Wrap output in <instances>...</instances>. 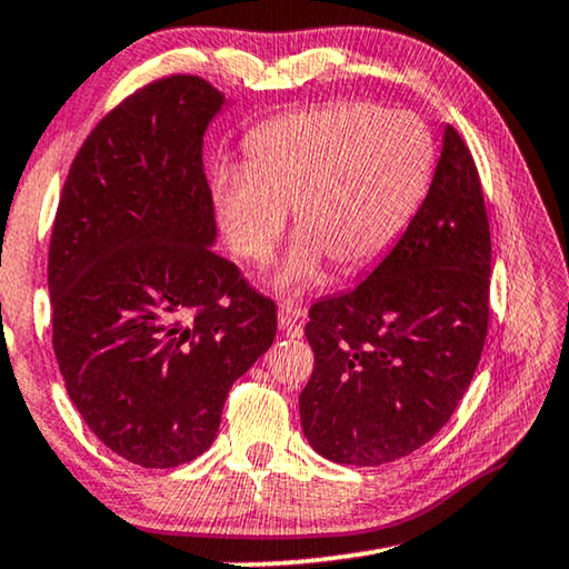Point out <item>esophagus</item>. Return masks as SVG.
I'll return each mask as SVG.
<instances>
[{
    "label": "esophagus",
    "instance_id": "esophagus-1",
    "mask_svg": "<svg viewBox=\"0 0 569 569\" xmlns=\"http://www.w3.org/2000/svg\"><path fill=\"white\" fill-rule=\"evenodd\" d=\"M301 317H303V309L301 306H296L293 301H283L278 306V327H281V331L288 333V337H301L303 333Z\"/></svg>",
    "mask_w": 569,
    "mask_h": 569
}]
</instances>
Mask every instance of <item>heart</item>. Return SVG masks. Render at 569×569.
Instances as JSON below:
<instances>
[{
    "label": "heart",
    "mask_w": 569,
    "mask_h": 569,
    "mask_svg": "<svg viewBox=\"0 0 569 569\" xmlns=\"http://www.w3.org/2000/svg\"><path fill=\"white\" fill-rule=\"evenodd\" d=\"M432 137L410 113L331 101L288 113L248 139V171L218 169L212 194L232 252L263 263L293 210L299 240L273 286L303 291L323 260L341 276L375 266L408 228L432 171Z\"/></svg>",
    "instance_id": "1"
}]
</instances>
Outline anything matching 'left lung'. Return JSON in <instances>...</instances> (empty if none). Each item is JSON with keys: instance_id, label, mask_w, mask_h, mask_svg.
I'll return each instance as SVG.
<instances>
[{"instance_id": "1", "label": "left lung", "mask_w": 569, "mask_h": 569, "mask_svg": "<svg viewBox=\"0 0 569 569\" xmlns=\"http://www.w3.org/2000/svg\"><path fill=\"white\" fill-rule=\"evenodd\" d=\"M491 232L471 151L446 126L436 174L390 256L309 309L313 372L299 398L311 448L382 466L446 426L489 331Z\"/></svg>"}]
</instances>
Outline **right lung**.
<instances>
[{
	"mask_svg": "<svg viewBox=\"0 0 569 569\" xmlns=\"http://www.w3.org/2000/svg\"><path fill=\"white\" fill-rule=\"evenodd\" d=\"M224 96L169 76L108 111L52 224V349L70 400L129 463L174 468L218 436L232 382L276 339V303L218 238L202 139Z\"/></svg>",
	"mask_w": 569,
	"mask_h": 569,
	"instance_id": "obj_1",
	"label": "right lung"
}]
</instances>
